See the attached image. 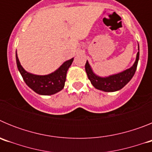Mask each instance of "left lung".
Wrapping results in <instances>:
<instances>
[{
  "label": "left lung",
  "mask_w": 152,
  "mask_h": 152,
  "mask_svg": "<svg viewBox=\"0 0 152 152\" xmlns=\"http://www.w3.org/2000/svg\"><path fill=\"white\" fill-rule=\"evenodd\" d=\"M139 59V52L136 55V58H135L133 65L123 72L109 75V76H105V77H101L94 72L88 61H87L85 64V71L88 75V79L91 80V83L96 89L104 91V92H114V91L121 90L132 78L136 71Z\"/></svg>",
  "instance_id": "8db88e82"
}]
</instances>
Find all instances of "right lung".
I'll use <instances>...</instances> for the list:
<instances>
[{
  "label": "right lung",
  "mask_w": 152,
  "mask_h": 152,
  "mask_svg": "<svg viewBox=\"0 0 152 152\" xmlns=\"http://www.w3.org/2000/svg\"><path fill=\"white\" fill-rule=\"evenodd\" d=\"M74 58L65 61L55 72L45 75H34L26 72L19 61L16 52L17 68L26 85L40 95H52L59 92L64 88L66 80L67 72L73 62Z\"/></svg>",
  "instance_id": "right-lung-1"
}]
</instances>
